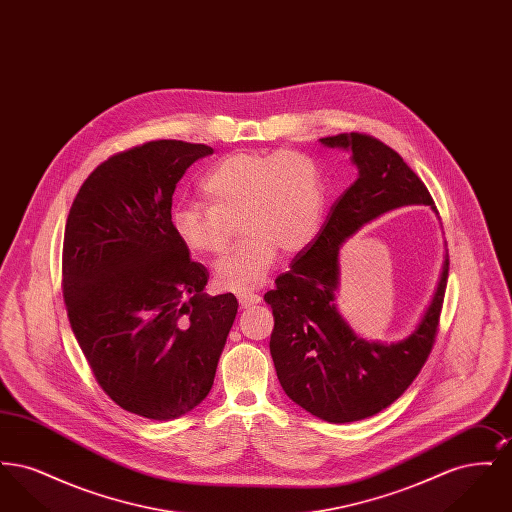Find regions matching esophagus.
Segmentation results:
<instances>
[{"label": "esophagus", "mask_w": 512, "mask_h": 512, "mask_svg": "<svg viewBox=\"0 0 512 512\" xmlns=\"http://www.w3.org/2000/svg\"><path fill=\"white\" fill-rule=\"evenodd\" d=\"M238 301H240V305L242 307H253V305H257V303H261V295H257V293H240L238 295Z\"/></svg>", "instance_id": "1"}]
</instances>
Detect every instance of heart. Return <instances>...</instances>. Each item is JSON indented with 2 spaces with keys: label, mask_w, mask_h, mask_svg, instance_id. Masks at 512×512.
I'll use <instances>...</instances> for the list:
<instances>
[{
  "label": "heart",
  "mask_w": 512,
  "mask_h": 512,
  "mask_svg": "<svg viewBox=\"0 0 512 512\" xmlns=\"http://www.w3.org/2000/svg\"><path fill=\"white\" fill-rule=\"evenodd\" d=\"M209 205L180 203L172 209L174 236L197 255H220L232 222L245 238L215 268L222 290L247 292L267 280L284 255H295L317 238L326 207V186L315 157L303 151H244L228 155L201 180Z\"/></svg>",
  "instance_id": "obj_1"
}]
</instances>
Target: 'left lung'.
Returning a JSON list of instances; mask_svg holds the SVG:
<instances>
[{
  "label": "left lung",
  "mask_w": 512,
  "mask_h": 512,
  "mask_svg": "<svg viewBox=\"0 0 512 512\" xmlns=\"http://www.w3.org/2000/svg\"><path fill=\"white\" fill-rule=\"evenodd\" d=\"M320 142L351 151L359 174L332 205L317 238L274 280L265 301L274 315L270 355L282 390L307 413L345 424L390 407L422 370L438 336L449 255L434 299L407 340L386 345L359 338L334 301L341 244L391 209L430 205L436 211V205L403 157L374 136L351 132Z\"/></svg>",
  "instance_id": "left-lung-1"
}]
</instances>
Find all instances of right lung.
<instances>
[{"label": "right lung", "mask_w": 512, "mask_h": 512, "mask_svg": "<svg viewBox=\"0 0 512 512\" xmlns=\"http://www.w3.org/2000/svg\"><path fill=\"white\" fill-rule=\"evenodd\" d=\"M213 147L153 140L111 155L67 217L63 297L92 374L121 409L149 420L192 411L213 388L238 313L207 295L209 272L174 236L172 194Z\"/></svg>", "instance_id": "right-lung-1"}]
</instances>
